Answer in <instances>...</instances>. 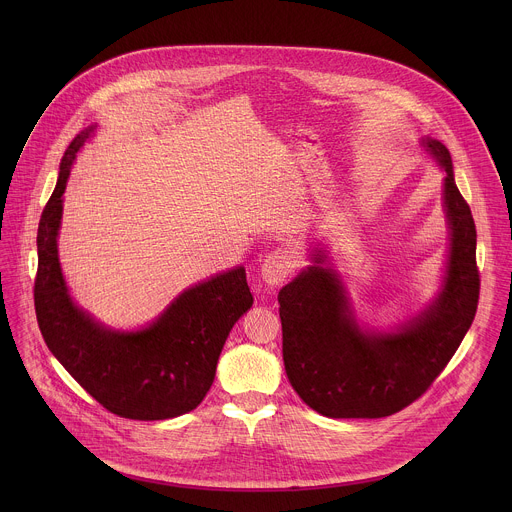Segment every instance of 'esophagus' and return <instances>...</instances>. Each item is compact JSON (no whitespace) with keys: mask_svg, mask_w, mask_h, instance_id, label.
I'll return each mask as SVG.
<instances>
[{"mask_svg":"<svg viewBox=\"0 0 512 512\" xmlns=\"http://www.w3.org/2000/svg\"><path fill=\"white\" fill-rule=\"evenodd\" d=\"M295 268V256L288 248L272 250L262 262V280L268 286H280Z\"/></svg>","mask_w":512,"mask_h":512,"instance_id":"34e87169","label":"esophagus"}]
</instances>
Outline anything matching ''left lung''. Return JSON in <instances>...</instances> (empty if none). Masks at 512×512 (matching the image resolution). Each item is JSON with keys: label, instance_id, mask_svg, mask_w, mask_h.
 <instances>
[{"label": "left lung", "instance_id": "1", "mask_svg": "<svg viewBox=\"0 0 512 512\" xmlns=\"http://www.w3.org/2000/svg\"><path fill=\"white\" fill-rule=\"evenodd\" d=\"M445 169L443 207L449 256L436 301L388 333L363 329L341 280L315 266L278 293L286 374L299 398L327 418H384L418 400L451 361L479 303L477 230L461 197L447 147L424 138Z\"/></svg>", "mask_w": 512, "mask_h": 512}]
</instances>
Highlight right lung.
<instances>
[{"instance_id":"add662e5","label":"right lung","mask_w":512,"mask_h":512,"mask_svg":"<svg viewBox=\"0 0 512 512\" xmlns=\"http://www.w3.org/2000/svg\"><path fill=\"white\" fill-rule=\"evenodd\" d=\"M94 126L80 132L61 161L59 181L37 232L35 313L57 361L108 412L130 420H167L195 410L207 396L232 325L254 297L242 266L181 293L149 327L122 333L78 309L65 286L57 234L63 193L76 151Z\"/></svg>"}]
</instances>
